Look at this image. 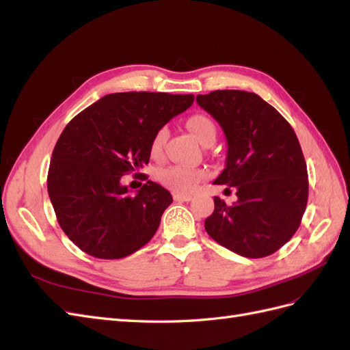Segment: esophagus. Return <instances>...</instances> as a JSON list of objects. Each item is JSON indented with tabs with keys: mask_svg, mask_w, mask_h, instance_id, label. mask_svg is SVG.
<instances>
[{
	"mask_svg": "<svg viewBox=\"0 0 350 350\" xmlns=\"http://www.w3.org/2000/svg\"><path fill=\"white\" fill-rule=\"evenodd\" d=\"M174 200L175 201H191L193 197L188 196V194H181V193H175L174 194Z\"/></svg>",
	"mask_w": 350,
	"mask_h": 350,
	"instance_id": "esophagus-1",
	"label": "esophagus"
}]
</instances>
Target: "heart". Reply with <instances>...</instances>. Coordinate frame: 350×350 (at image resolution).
<instances>
[{"instance_id":"heart-1","label":"heart","mask_w":350,"mask_h":350,"mask_svg":"<svg viewBox=\"0 0 350 350\" xmlns=\"http://www.w3.org/2000/svg\"><path fill=\"white\" fill-rule=\"evenodd\" d=\"M187 126L201 144L207 146L216 140V134H217L216 124L204 113H196L189 116L187 120ZM166 137H167V130L165 126H162V129H159L154 133L150 142L152 156H161L163 150V144L166 142ZM204 178H206V172L203 169L189 167L183 165L166 166V167L159 169L157 172L159 183L176 193H191L193 189L198 185V183L203 181Z\"/></svg>"}]
</instances>
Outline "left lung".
Segmentation results:
<instances>
[{
    "mask_svg": "<svg viewBox=\"0 0 350 350\" xmlns=\"http://www.w3.org/2000/svg\"><path fill=\"white\" fill-rule=\"evenodd\" d=\"M197 103L228 140L226 166L215 184L234 187L238 196L234 204L215 197L213 213L204 221L207 234L242 257H267L295 235L308 201L298 137L256 93L215 90L198 94Z\"/></svg>",
    "mask_w": 350,
    "mask_h": 350,
    "instance_id": "obj_1",
    "label": "left lung"
}]
</instances>
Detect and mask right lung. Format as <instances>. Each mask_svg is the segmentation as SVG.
Segmentation results:
<instances>
[{"label":"right lung","mask_w":350,"mask_h":350,"mask_svg":"<svg viewBox=\"0 0 350 350\" xmlns=\"http://www.w3.org/2000/svg\"><path fill=\"white\" fill-rule=\"evenodd\" d=\"M193 102L194 94L112 93L67 124L52 152L46 184L61 229L83 252L118 260L153 238L171 193L147 181L130 194L121 176L143 175L154 133Z\"/></svg>","instance_id":"1"}]
</instances>
